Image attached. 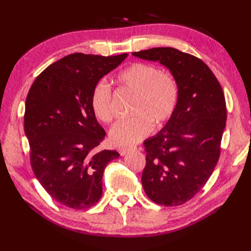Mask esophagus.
Instances as JSON below:
<instances>
[{
    "label": "esophagus",
    "instance_id": "obj_1",
    "mask_svg": "<svg viewBox=\"0 0 251 251\" xmlns=\"http://www.w3.org/2000/svg\"><path fill=\"white\" fill-rule=\"evenodd\" d=\"M137 149V147H129V148H121V149H119V152H120V154L122 156H124V155H126L127 153H129L130 151H134V150H136Z\"/></svg>",
    "mask_w": 251,
    "mask_h": 251
}]
</instances>
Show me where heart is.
Instances as JSON below:
<instances>
[{"instance_id":"obj_1","label":"heart","mask_w":251,"mask_h":251,"mask_svg":"<svg viewBox=\"0 0 251 251\" xmlns=\"http://www.w3.org/2000/svg\"><path fill=\"white\" fill-rule=\"evenodd\" d=\"M116 81L136 94L131 113L110 130V140L116 146H131L152 132L154 123L162 126L174 116L179 102V84L173 74L161 72L155 66L135 62L122 70ZM92 109L98 120L110 123L114 117L113 99L109 84L99 82L93 89Z\"/></svg>"}]
</instances>
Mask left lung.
Instances as JSON below:
<instances>
[{
	"label": "left lung",
	"mask_w": 251,
	"mask_h": 251,
	"mask_svg": "<svg viewBox=\"0 0 251 251\" xmlns=\"http://www.w3.org/2000/svg\"><path fill=\"white\" fill-rule=\"evenodd\" d=\"M167 67L179 84L174 116L156 136L143 142L147 152L141 182L149 199L179 206L199 193L220 156L226 122L221 85L206 63L173 47L132 52Z\"/></svg>",
	"instance_id": "8db88e82"
}]
</instances>
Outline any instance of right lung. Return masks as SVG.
I'll use <instances>...</instances> for the list:
<instances>
[{"mask_svg": "<svg viewBox=\"0 0 251 251\" xmlns=\"http://www.w3.org/2000/svg\"><path fill=\"white\" fill-rule=\"evenodd\" d=\"M127 56L68 55L47 67L26 96L24 123L32 170L52 199L73 209H87L100 200L104 168L120 156L96 151L105 131L90 99L100 78Z\"/></svg>", "mask_w": 251, "mask_h": 251, "instance_id": "right-lung-1", "label": "right lung"}]
</instances>
